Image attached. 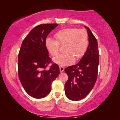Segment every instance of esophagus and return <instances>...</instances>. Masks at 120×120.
Instances as JSON below:
<instances>
[{"instance_id": "34e87169", "label": "esophagus", "mask_w": 120, "mask_h": 120, "mask_svg": "<svg viewBox=\"0 0 120 120\" xmlns=\"http://www.w3.org/2000/svg\"><path fill=\"white\" fill-rule=\"evenodd\" d=\"M64 70V68L63 67H60V71L61 73L63 72V71Z\"/></svg>"}]
</instances>
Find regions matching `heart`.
<instances>
[{
    "mask_svg": "<svg viewBox=\"0 0 120 120\" xmlns=\"http://www.w3.org/2000/svg\"><path fill=\"white\" fill-rule=\"evenodd\" d=\"M57 40L47 38L45 45L52 56H57L59 52L60 45H64V52L53 58V61L61 66L72 64L76 60L82 58L87 50L89 45L88 34L86 30L76 28H68L58 31L55 34Z\"/></svg>",
    "mask_w": 120,
    "mask_h": 120,
    "instance_id": "b5f03b06",
    "label": "heart"
}]
</instances>
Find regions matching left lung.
Returning <instances> with one entry per match:
<instances>
[{"label": "left lung", "instance_id": "8db88e82", "mask_svg": "<svg viewBox=\"0 0 120 120\" xmlns=\"http://www.w3.org/2000/svg\"><path fill=\"white\" fill-rule=\"evenodd\" d=\"M86 28L89 44L85 55L78 64L64 70L68 76L64 86L65 93L72 101H77L86 98L98 78L99 61L98 41L90 29Z\"/></svg>", "mask_w": 120, "mask_h": 120}]
</instances>
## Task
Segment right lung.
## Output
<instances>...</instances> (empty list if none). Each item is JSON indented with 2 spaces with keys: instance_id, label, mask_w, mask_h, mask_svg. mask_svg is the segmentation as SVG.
<instances>
[{
  "instance_id": "1",
  "label": "right lung",
  "mask_w": 120,
  "mask_h": 120,
  "mask_svg": "<svg viewBox=\"0 0 120 120\" xmlns=\"http://www.w3.org/2000/svg\"><path fill=\"white\" fill-rule=\"evenodd\" d=\"M57 24H41L34 28L22 42L19 53L18 74L26 92L42 98L50 93L52 84L60 74L59 67L52 63L45 47V40Z\"/></svg>"
}]
</instances>
